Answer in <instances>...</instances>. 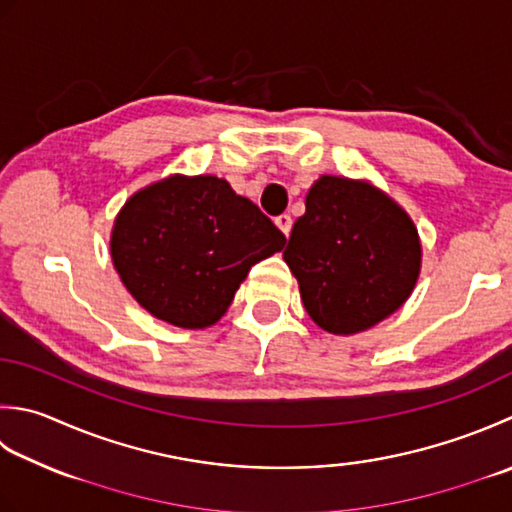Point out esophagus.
<instances>
[{"instance_id": "34e87169", "label": "esophagus", "mask_w": 512, "mask_h": 512, "mask_svg": "<svg viewBox=\"0 0 512 512\" xmlns=\"http://www.w3.org/2000/svg\"><path fill=\"white\" fill-rule=\"evenodd\" d=\"M275 224L279 226V230H282V233L288 237L290 235V228H293V217H290V215H279L277 219H275Z\"/></svg>"}]
</instances>
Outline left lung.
<instances>
[{
  "mask_svg": "<svg viewBox=\"0 0 512 512\" xmlns=\"http://www.w3.org/2000/svg\"><path fill=\"white\" fill-rule=\"evenodd\" d=\"M284 259L310 319L328 333L353 335L395 313L413 293L422 246L393 199L324 175L308 190Z\"/></svg>",
  "mask_w": 512,
  "mask_h": 512,
  "instance_id": "1",
  "label": "left lung"
}]
</instances>
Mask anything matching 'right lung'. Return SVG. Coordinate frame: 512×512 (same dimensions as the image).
Here are the masks:
<instances>
[{"label": "right lung", "instance_id": "1", "mask_svg": "<svg viewBox=\"0 0 512 512\" xmlns=\"http://www.w3.org/2000/svg\"><path fill=\"white\" fill-rule=\"evenodd\" d=\"M284 244L282 230L224 179L173 175L128 199L110 255L150 315L206 328L226 313L250 266Z\"/></svg>", "mask_w": 512, "mask_h": 512}]
</instances>
